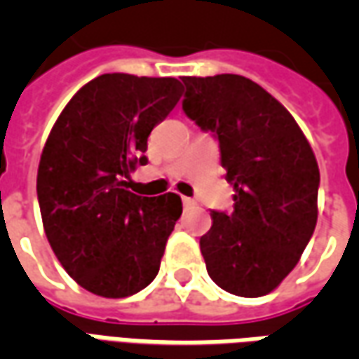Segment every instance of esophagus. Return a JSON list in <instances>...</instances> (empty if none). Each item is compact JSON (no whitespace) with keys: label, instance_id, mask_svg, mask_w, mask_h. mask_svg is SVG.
Wrapping results in <instances>:
<instances>
[{"label":"esophagus","instance_id":"esophagus-1","mask_svg":"<svg viewBox=\"0 0 359 359\" xmlns=\"http://www.w3.org/2000/svg\"><path fill=\"white\" fill-rule=\"evenodd\" d=\"M182 203H184V208H190V205H196L194 200H192V198H187V196L182 198Z\"/></svg>","mask_w":359,"mask_h":359}]
</instances>
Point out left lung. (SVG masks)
Returning <instances> with one entry per match:
<instances>
[{
    "label": "left lung",
    "mask_w": 359,
    "mask_h": 359,
    "mask_svg": "<svg viewBox=\"0 0 359 359\" xmlns=\"http://www.w3.org/2000/svg\"><path fill=\"white\" fill-rule=\"evenodd\" d=\"M182 109L219 140L231 213L211 211L200 250L213 283L236 296L275 290L296 267L317 223L319 167L298 123L241 74L182 76Z\"/></svg>",
    "instance_id": "left-lung-1"
}]
</instances>
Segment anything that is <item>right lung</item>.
Listing matches in <instances>:
<instances>
[{"instance_id": "obj_1", "label": "right lung", "mask_w": 359, "mask_h": 359, "mask_svg": "<svg viewBox=\"0 0 359 359\" xmlns=\"http://www.w3.org/2000/svg\"><path fill=\"white\" fill-rule=\"evenodd\" d=\"M182 95L177 79L102 74L51 128L38 165V203L53 254L88 292L125 298L156 278L182 213L180 196L128 190L148 136Z\"/></svg>"}]
</instances>
